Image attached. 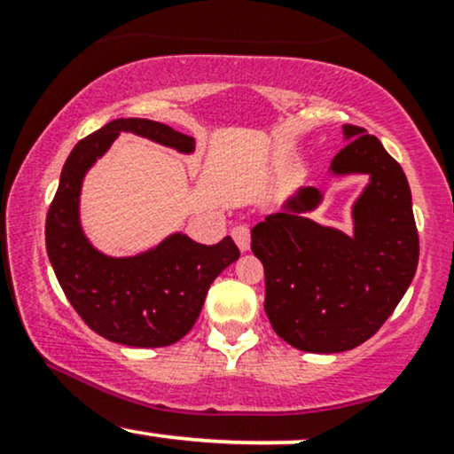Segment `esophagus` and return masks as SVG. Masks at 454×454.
Masks as SVG:
<instances>
[{
  "mask_svg": "<svg viewBox=\"0 0 454 454\" xmlns=\"http://www.w3.org/2000/svg\"><path fill=\"white\" fill-rule=\"evenodd\" d=\"M231 234H232L234 243L239 245V249H241V252H247L249 243H252V234H249V228L245 226V223H239V226L232 228Z\"/></svg>",
  "mask_w": 454,
  "mask_h": 454,
  "instance_id": "1",
  "label": "esophagus"
}]
</instances>
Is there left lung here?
Wrapping results in <instances>:
<instances>
[{"mask_svg": "<svg viewBox=\"0 0 454 454\" xmlns=\"http://www.w3.org/2000/svg\"><path fill=\"white\" fill-rule=\"evenodd\" d=\"M331 161L335 175L364 173L367 190L354 205V237L305 217L320 192L303 187L284 213L252 231V252L264 267V311L296 350L333 354L361 346L388 320L419 264V231L408 179L399 161L363 128Z\"/></svg>", "mask_w": 454, "mask_h": 454, "instance_id": "left-lung-1", "label": "left lung"}]
</instances>
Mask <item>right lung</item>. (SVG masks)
Returning a JSON list of instances; mask_svg holds the SVG:
<instances>
[{
    "label": "right lung",
    "instance_id": "obj_1",
    "mask_svg": "<svg viewBox=\"0 0 454 454\" xmlns=\"http://www.w3.org/2000/svg\"><path fill=\"white\" fill-rule=\"evenodd\" d=\"M119 132L184 153L194 149V138L149 119H114L78 140L46 213V254L67 301L91 331L132 348L170 346L194 326L207 290L239 258V247L231 237L200 245L173 234L134 258H108L93 249L78 223V194L87 168Z\"/></svg>",
    "mask_w": 454,
    "mask_h": 454
}]
</instances>
